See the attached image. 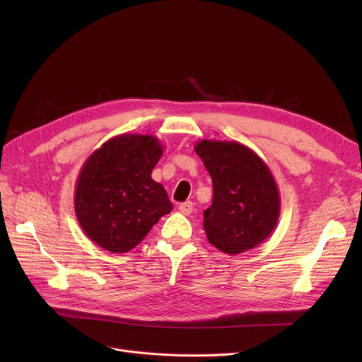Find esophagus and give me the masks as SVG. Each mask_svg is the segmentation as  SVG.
<instances>
[{"mask_svg":"<svg viewBox=\"0 0 362 362\" xmlns=\"http://www.w3.org/2000/svg\"><path fill=\"white\" fill-rule=\"evenodd\" d=\"M179 211H180L182 214H185V216H189V214H191V213L194 211V204H192L191 201L180 204V205H179Z\"/></svg>","mask_w":362,"mask_h":362,"instance_id":"esophagus-1","label":"esophagus"}]
</instances>
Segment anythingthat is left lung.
<instances>
[{"label":"left lung","instance_id":"left-lung-1","mask_svg":"<svg viewBox=\"0 0 362 362\" xmlns=\"http://www.w3.org/2000/svg\"><path fill=\"white\" fill-rule=\"evenodd\" d=\"M197 154L213 179V204L204 213L208 242L242 254L267 239L280 216V194L269 165L243 144L198 141Z\"/></svg>","mask_w":362,"mask_h":362}]
</instances>
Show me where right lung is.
<instances>
[{"instance_id":"right-lung-1","label":"right lung","mask_w":362,"mask_h":362,"mask_svg":"<svg viewBox=\"0 0 362 362\" xmlns=\"http://www.w3.org/2000/svg\"><path fill=\"white\" fill-rule=\"evenodd\" d=\"M151 135L114 136L95 149L74 187V213L85 235L112 254L139 245L173 210L165 189L151 177L163 156Z\"/></svg>"}]
</instances>
